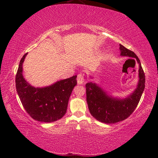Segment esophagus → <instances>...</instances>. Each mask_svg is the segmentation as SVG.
Segmentation results:
<instances>
[{
    "mask_svg": "<svg viewBox=\"0 0 158 158\" xmlns=\"http://www.w3.org/2000/svg\"><path fill=\"white\" fill-rule=\"evenodd\" d=\"M84 82V74L82 73H79L77 75V83L78 84H82Z\"/></svg>",
    "mask_w": 158,
    "mask_h": 158,
    "instance_id": "esophagus-1",
    "label": "esophagus"
}]
</instances>
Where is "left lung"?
Masks as SVG:
<instances>
[{"label": "left lung", "mask_w": 158, "mask_h": 158, "mask_svg": "<svg viewBox=\"0 0 158 158\" xmlns=\"http://www.w3.org/2000/svg\"><path fill=\"white\" fill-rule=\"evenodd\" d=\"M121 56L135 58L139 64V83L137 88L125 99L109 96L95 83L85 84L86 101L90 114L98 121L105 123H116L126 119L133 113L139 102L145 88V74L140 60L132 51L120 44Z\"/></svg>", "instance_id": "obj_1"}]
</instances>
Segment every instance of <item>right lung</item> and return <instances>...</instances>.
I'll return each instance as SVG.
<instances>
[{"mask_svg":"<svg viewBox=\"0 0 158 158\" xmlns=\"http://www.w3.org/2000/svg\"><path fill=\"white\" fill-rule=\"evenodd\" d=\"M27 53L21 58L16 74V89L21 104L31 118L37 121L52 123L65 114L69 98L77 85V75L60 80L49 86L35 88L23 78L22 65Z\"/></svg>","mask_w":158,"mask_h":158,"instance_id":"right-lung-1","label":"right lung"}]
</instances>
